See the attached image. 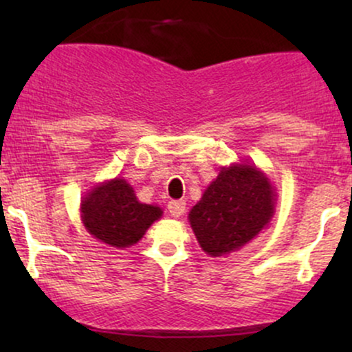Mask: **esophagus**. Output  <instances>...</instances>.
<instances>
[{
  "mask_svg": "<svg viewBox=\"0 0 352 352\" xmlns=\"http://www.w3.org/2000/svg\"><path fill=\"white\" fill-rule=\"evenodd\" d=\"M167 208H168V213H170L172 217L179 218L184 215V212H185V201L184 200H170L168 201Z\"/></svg>",
  "mask_w": 352,
  "mask_h": 352,
  "instance_id": "1",
  "label": "esophagus"
}]
</instances>
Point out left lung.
Here are the masks:
<instances>
[{
    "label": "left lung",
    "mask_w": 352,
    "mask_h": 352,
    "mask_svg": "<svg viewBox=\"0 0 352 352\" xmlns=\"http://www.w3.org/2000/svg\"><path fill=\"white\" fill-rule=\"evenodd\" d=\"M274 212V190L253 165L221 168L190 210V225L204 252L221 256L241 248L263 230Z\"/></svg>",
    "instance_id": "left-lung-1"
}]
</instances>
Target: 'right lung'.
I'll return each mask as SVG.
<instances>
[{
	"label": "right lung",
	"mask_w": 352,
	"mask_h": 352,
	"mask_svg": "<svg viewBox=\"0 0 352 352\" xmlns=\"http://www.w3.org/2000/svg\"><path fill=\"white\" fill-rule=\"evenodd\" d=\"M87 232L104 243L125 248L137 243L162 210L140 204L124 179H114L92 188L80 205Z\"/></svg>",
	"instance_id": "add662e5"
}]
</instances>
